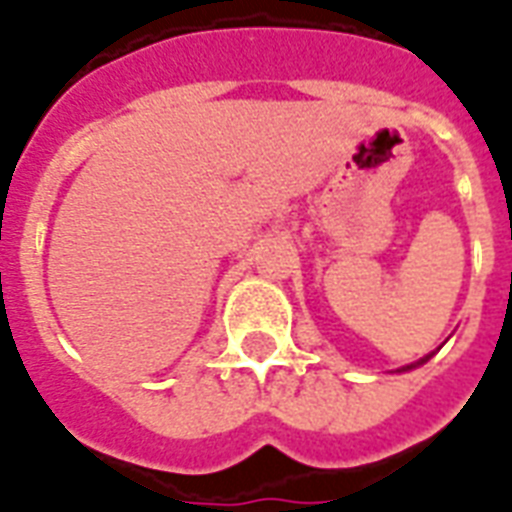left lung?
<instances>
[{"instance_id":"8db88e82","label":"left lung","mask_w":512,"mask_h":512,"mask_svg":"<svg viewBox=\"0 0 512 512\" xmlns=\"http://www.w3.org/2000/svg\"><path fill=\"white\" fill-rule=\"evenodd\" d=\"M432 359V353H429V356H424V359H418V361H413V364H407V367H402V370L399 372H407V370H416V367H421V364H426V361Z\"/></svg>"}]
</instances>
